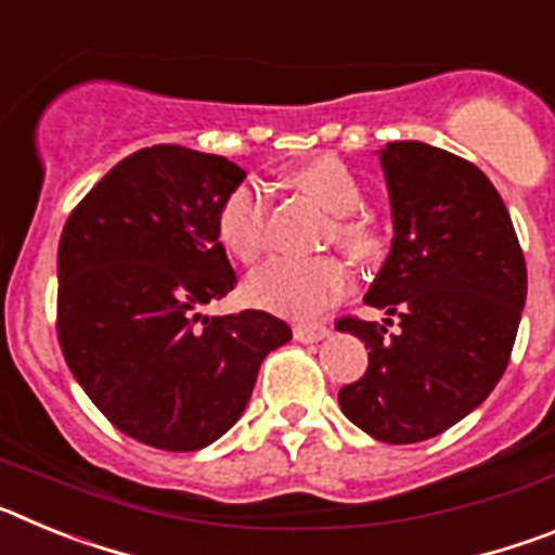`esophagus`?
I'll return each instance as SVG.
<instances>
[{"instance_id": "1", "label": "esophagus", "mask_w": 555, "mask_h": 555, "mask_svg": "<svg viewBox=\"0 0 555 555\" xmlns=\"http://www.w3.org/2000/svg\"><path fill=\"white\" fill-rule=\"evenodd\" d=\"M327 336L325 325H317V322H300V325H294V338L302 341V345H313V341H320V338Z\"/></svg>"}]
</instances>
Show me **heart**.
Instances as JSON below:
<instances>
[{
    "instance_id": "obj_1",
    "label": "heart",
    "mask_w": 555,
    "mask_h": 555,
    "mask_svg": "<svg viewBox=\"0 0 555 555\" xmlns=\"http://www.w3.org/2000/svg\"><path fill=\"white\" fill-rule=\"evenodd\" d=\"M292 183L333 214L331 238L356 261L377 253V235L358 210L364 208V189L338 158L322 155L292 171ZM217 238L235 261L255 263L269 247V197L253 183L228 191L217 210ZM347 288L345 267L331 258H274L249 274L247 300L263 311L308 320L325 311Z\"/></svg>"
}]
</instances>
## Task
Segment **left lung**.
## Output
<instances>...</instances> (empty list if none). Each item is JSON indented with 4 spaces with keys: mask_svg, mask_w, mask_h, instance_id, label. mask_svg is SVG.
<instances>
[{
    "mask_svg": "<svg viewBox=\"0 0 555 555\" xmlns=\"http://www.w3.org/2000/svg\"><path fill=\"white\" fill-rule=\"evenodd\" d=\"M395 238L364 302L397 320L341 317L370 366L338 391L352 425L386 444L444 434L508 366L528 274L498 189L469 160L423 141L380 150Z\"/></svg>",
    "mask_w": 555,
    "mask_h": 555,
    "instance_id": "left-lung-1",
    "label": "left lung"
}]
</instances>
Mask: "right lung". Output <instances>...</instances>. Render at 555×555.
I'll use <instances>...</instances> for the list:
<instances>
[{"label": "right lung", "instance_id": "obj_1", "mask_svg": "<svg viewBox=\"0 0 555 555\" xmlns=\"http://www.w3.org/2000/svg\"><path fill=\"white\" fill-rule=\"evenodd\" d=\"M244 178L222 155L146 146L113 166L63 228V358L96 409L150 448L217 442L247 409L263 358L292 338L267 311L199 313L235 286L217 210Z\"/></svg>", "mask_w": 555, "mask_h": 555}]
</instances>
